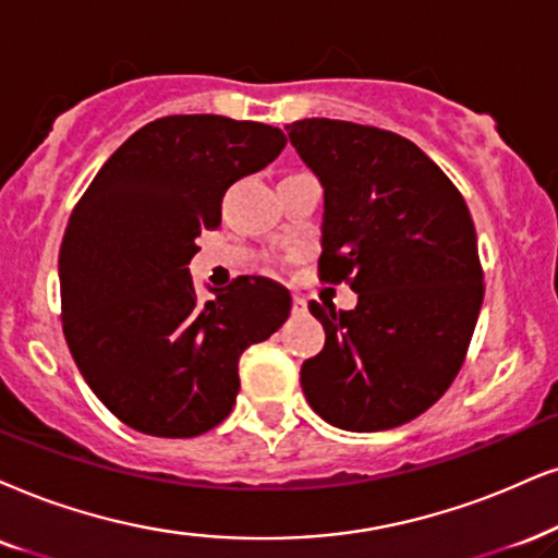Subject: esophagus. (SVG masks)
Returning a JSON list of instances; mask_svg holds the SVG:
<instances>
[{
    "label": "esophagus",
    "mask_w": 558,
    "mask_h": 558,
    "mask_svg": "<svg viewBox=\"0 0 558 558\" xmlns=\"http://www.w3.org/2000/svg\"><path fill=\"white\" fill-rule=\"evenodd\" d=\"M306 308H308V306H306V301H303L301 295H293V314H295V316H299V314H306Z\"/></svg>",
    "instance_id": "1"
}]
</instances>
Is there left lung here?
<instances>
[{
  "instance_id": "obj_1",
  "label": "left lung",
  "mask_w": 558,
  "mask_h": 558,
  "mask_svg": "<svg viewBox=\"0 0 558 558\" xmlns=\"http://www.w3.org/2000/svg\"><path fill=\"white\" fill-rule=\"evenodd\" d=\"M286 131L324 187L319 278L357 293L352 312L308 303L327 340L301 365L303 393L340 429L399 427L448 391L482 312L469 206L397 133L329 118Z\"/></svg>"
}]
</instances>
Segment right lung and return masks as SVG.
I'll return each mask as SVG.
<instances>
[{
    "label": "right lung",
    "instance_id": "obj_1",
    "mask_svg": "<svg viewBox=\"0 0 558 558\" xmlns=\"http://www.w3.org/2000/svg\"><path fill=\"white\" fill-rule=\"evenodd\" d=\"M286 133L223 116L138 129L80 197L59 252L63 337L97 399L154 437L229 417L239 357L283 327L291 293L242 275L197 301L190 259L221 223L223 193L283 151Z\"/></svg>",
    "mask_w": 558,
    "mask_h": 558
}]
</instances>
